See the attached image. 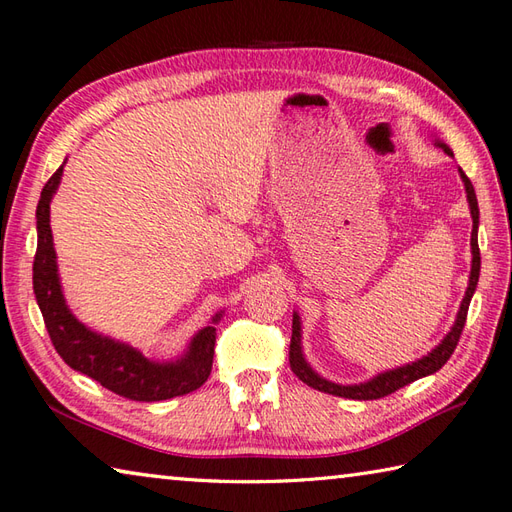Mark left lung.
Here are the masks:
<instances>
[{"label":"left lung","instance_id":"8db88e82","mask_svg":"<svg viewBox=\"0 0 512 512\" xmlns=\"http://www.w3.org/2000/svg\"><path fill=\"white\" fill-rule=\"evenodd\" d=\"M434 144L440 146L442 151L453 157V151L449 149L445 142L436 138ZM458 173H460V179H462V184H464V190H467V201H469V210H471V219H473V230H471V256L473 258H471L469 287H467V291H464V298L460 302L456 322H453L451 331L445 337H442V342L436 348H431V352H427L425 357H420V359H416L412 363H405V366L374 374L372 379L363 381V383L342 385V383H335V381L324 379L322 374H317L311 368V363L306 361L304 350H302V320H300V315L293 311V326H291L293 333H291V346H289V363H291L293 374L300 381H304L306 385H311V388L320 390V392L333 394V396H344V399L374 401V399H381V396H388V394L396 392L399 388H403V385H410L416 379L429 377V374H434L442 366H445L447 359L453 355V350H456V346H458V339L462 335L464 322H467L469 304H471L475 287H478V280H480V247H478L480 208H478V197H475V190H473L471 179L464 175V170L458 168Z\"/></svg>","mask_w":512,"mask_h":512}]
</instances>
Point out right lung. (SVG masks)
Segmentation results:
<instances>
[{"label":"right lung","instance_id":"add662e5","mask_svg":"<svg viewBox=\"0 0 512 512\" xmlns=\"http://www.w3.org/2000/svg\"><path fill=\"white\" fill-rule=\"evenodd\" d=\"M65 162L56 168L41 190L37 206V254L32 267L34 295L56 352L76 372L87 374L102 388L131 401H166L201 388L210 377L217 324L223 311L192 335L184 355L170 361L146 359L138 348L92 331L70 311L61 287L50 227V203L59 190Z\"/></svg>","mask_w":512,"mask_h":512}]
</instances>
